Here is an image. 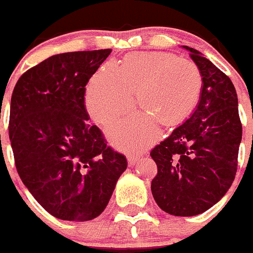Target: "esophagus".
Masks as SVG:
<instances>
[{
	"label": "esophagus",
	"instance_id": "obj_1",
	"mask_svg": "<svg viewBox=\"0 0 253 253\" xmlns=\"http://www.w3.org/2000/svg\"><path fill=\"white\" fill-rule=\"evenodd\" d=\"M137 160H139V156H137V155H129V156H127V164H129L130 167H132L136 164Z\"/></svg>",
	"mask_w": 253,
	"mask_h": 253
}]
</instances>
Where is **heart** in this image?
Wrapping results in <instances>:
<instances>
[{
  "label": "heart",
  "instance_id": "heart-1",
  "mask_svg": "<svg viewBox=\"0 0 253 253\" xmlns=\"http://www.w3.org/2000/svg\"><path fill=\"white\" fill-rule=\"evenodd\" d=\"M202 74L188 59L167 52H136L122 66L108 61L94 74L86 91V108L92 121L106 126L137 103L149 114L126 117L108 129L117 147L137 151L159 136L157 121L173 126L186 118L198 103Z\"/></svg>",
  "mask_w": 253,
  "mask_h": 253
}]
</instances>
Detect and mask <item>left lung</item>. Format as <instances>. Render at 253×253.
Wrapping results in <instances>:
<instances>
[{
  "mask_svg": "<svg viewBox=\"0 0 253 253\" xmlns=\"http://www.w3.org/2000/svg\"><path fill=\"white\" fill-rule=\"evenodd\" d=\"M188 50L202 74L199 102L191 118L151 150L157 206L176 216L208 211L225 196L237 171L242 126L231 80L198 50Z\"/></svg>",
  "mask_w": 253,
  "mask_h": 253,
  "instance_id": "1",
  "label": "left lung"
}]
</instances>
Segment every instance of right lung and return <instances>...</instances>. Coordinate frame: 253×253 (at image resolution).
I'll use <instances>...</instances> for the list:
<instances>
[{
  "label": "right lung",
  "instance_id": "right-lung-1",
  "mask_svg": "<svg viewBox=\"0 0 253 253\" xmlns=\"http://www.w3.org/2000/svg\"><path fill=\"white\" fill-rule=\"evenodd\" d=\"M111 49L52 55L24 72L11 98L9 140L24 186L52 216L87 221L106 209L124 155L88 124L84 92Z\"/></svg>",
  "mask_w": 253,
  "mask_h": 253
}]
</instances>
